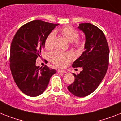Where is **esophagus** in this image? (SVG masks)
Instances as JSON below:
<instances>
[{
	"instance_id": "34e87169",
	"label": "esophagus",
	"mask_w": 121,
	"mask_h": 121,
	"mask_svg": "<svg viewBox=\"0 0 121 121\" xmlns=\"http://www.w3.org/2000/svg\"><path fill=\"white\" fill-rule=\"evenodd\" d=\"M57 71L58 72V73H66V71H65V70H63V69H58Z\"/></svg>"
}]
</instances>
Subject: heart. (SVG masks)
Masks as SVG:
<instances>
[{
    "label": "heart",
    "instance_id": "b5f03b06",
    "mask_svg": "<svg viewBox=\"0 0 121 121\" xmlns=\"http://www.w3.org/2000/svg\"><path fill=\"white\" fill-rule=\"evenodd\" d=\"M61 34L74 47L78 50L82 49L84 46V41L82 39L79 38V32L71 26H66L61 28ZM55 32L52 31L47 36L44 42L45 48L50 50L53 47ZM50 60L51 62L58 67L66 66L71 61L75 58V55L72 52H64L55 50L49 55Z\"/></svg>",
    "mask_w": 121,
    "mask_h": 121
}]
</instances>
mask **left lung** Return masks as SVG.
Masks as SVG:
<instances>
[{
	"label": "left lung",
	"mask_w": 121,
	"mask_h": 121,
	"mask_svg": "<svg viewBox=\"0 0 121 121\" xmlns=\"http://www.w3.org/2000/svg\"><path fill=\"white\" fill-rule=\"evenodd\" d=\"M78 28L86 35L85 51L72 66L83 70L77 75L73 73L75 81L68 89L76 97H84L94 92L104 78L109 65V50L104 33L98 27L81 23Z\"/></svg>",
	"instance_id": "8db88e82"
}]
</instances>
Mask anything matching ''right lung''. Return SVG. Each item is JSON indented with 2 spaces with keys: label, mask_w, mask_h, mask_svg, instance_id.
Wrapping results in <instances>:
<instances>
[{
  "label": "right lung",
  "mask_w": 121,
  "mask_h": 121,
  "mask_svg": "<svg viewBox=\"0 0 121 121\" xmlns=\"http://www.w3.org/2000/svg\"><path fill=\"white\" fill-rule=\"evenodd\" d=\"M58 24L37 20L21 26L11 43L10 68L13 79L21 92L29 97H37L46 89L56 70L45 65H35L40 56L47 36Z\"/></svg>",
  "instance_id": "obj_1"
}]
</instances>
